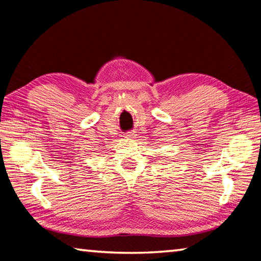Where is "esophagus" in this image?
<instances>
[{
	"mask_svg": "<svg viewBox=\"0 0 261 261\" xmlns=\"http://www.w3.org/2000/svg\"><path fill=\"white\" fill-rule=\"evenodd\" d=\"M126 137H132V135H130V134H126Z\"/></svg>",
	"mask_w": 261,
	"mask_h": 261,
	"instance_id": "obj_1",
	"label": "esophagus"
}]
</instances>
